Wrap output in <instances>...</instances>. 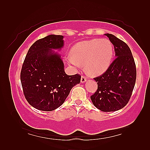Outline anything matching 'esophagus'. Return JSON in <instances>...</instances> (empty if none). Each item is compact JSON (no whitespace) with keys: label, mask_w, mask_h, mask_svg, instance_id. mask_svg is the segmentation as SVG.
<instances>
[{"label":"esophagus","mask_w":150,"mask_h":150,"mask_svg":"<svg viewBox=\"0 0 150 150\" xmlns=\"http://www.w3.org/2000/svg\"><path fill=\"white\" fill-rule=\"evenodd\" d=\"M82 83H84L86 81V77H85V76H82L81 77V80Z\"/></svg>","instance_id":"34e87169"}]
</instances>
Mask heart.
Wrapping results in <instances>:
<instances>
[{
    "label": "heart",
    "instance_id": "obj_1",
    "mask_svg": "<svg viewBox=\"0 0 150 150\" xmlns=\"http://www.w3.org/2000/svg\"><path fill=\"white\" fill-rule=\"evenodd\" d=\"M113 54V45L109 40L95 39L76 44L71 50V55L66 59L69 65L76 68L85 65L89 73L98 75L109 67Z\"/></svg>",
    "mask_w": 150,
    "mask_h": 150
}]
</instances>
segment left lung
Returning <instances> with one entry per match:
<instances>
[{
    "label": "left lung",
    "instance_id": "obj_1",
    "mask_svg": "<svg viewBox=\"0 0 150 150\" xmlns=\"http://www.w3.org/2000/svg\"><path fill=\"white\" fill-rule=\"evenodd\" d=\"M105 35L113 44L116 58L103 74L94 78L98 88L90 98L98 110L110 112L128 104L135 84L137 71L129 46L112 34Z\"/></svg>",
    "mask_w": 150,
    "mask_h": 150
}]
</instances>
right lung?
I'll return each mask as SVG.
<instances>
[{"instance_id": "1", "label": "right lung", "mask_w": 150, "mask_h": 150, "mask_svg": "<svg viewBox=\"0 0 150 150\" xmlns=\"http://www.w3.org/2000/svg\"><path fill=\"white\" fill-rule=\"evenodd\" d=\"M62 35H50L35 42L22 64L21 81L25 98L36 109L50 111L64 103L79 74L67 75L61 57L53 50L64 46Z\"/></svg>"}]
</instances>
